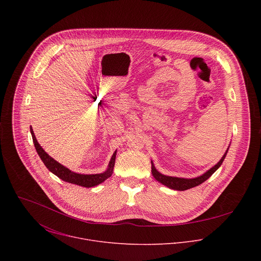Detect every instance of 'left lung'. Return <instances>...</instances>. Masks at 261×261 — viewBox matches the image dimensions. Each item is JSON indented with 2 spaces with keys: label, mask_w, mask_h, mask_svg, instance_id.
<instances>
[{
  "label": "left lung",
  "mask_w": 261,
  "mask_h": 261,
  "mask_svg": "<svg viewBox=\"0 0 261 261\" xmlns=\"http://www.w3.org/2000/svg\"><path fill=\"white\" fill-rule=\"evenodd\" d=\"M226 154H227V151L224 154V156L222 157V159L214 167H212L210 170H207L202 175H200L198 177H195V178H181V177L167 176V175L161 174L159 171H157V169L155 168L153 162H152V174H153V176L158 181H160L161 184L167 186L168 188L173 189V190H177V191H185V190H188L190 188L196 187V186H198V185L202 184L203 181H205L221 166L222 162L224 161V159H225Z\"/></svg>",
  "instance_id": "1"
}]
</instances>
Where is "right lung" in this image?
<instances>
[{
    "mask_svg": "<svg viewBox=\"0 0 261 261\" xmlns=\"http://www.w3.org/2000/svg\"><path fill=\"white\" fill-rule=\"evenodd\" d=\"M30 130H31V134L33 137L34 145L36 147V151H37V153H38L41 160L43 161L44 165L48 168L49 171H51L54 174H56L61 179L67 181V182L82 186V187L90 188V187H94V186L101 184L102 181H104L106 178H108L111 174H113L115 162H116L117 151L114 153L113 157H111L108 168L105 172L99 173V174H80V173L73 172L70 169H68L67 167L63 166L62 164L57 162L55 159H53L47 153H45V151L41 147V145L38 143V141H37L32 127Z\"/></svg>",
    "mask_w": 261,
    "mask_h": 261,
    "instance_id": "obj_1",
    "label": "right lung"
}]
</instances>
